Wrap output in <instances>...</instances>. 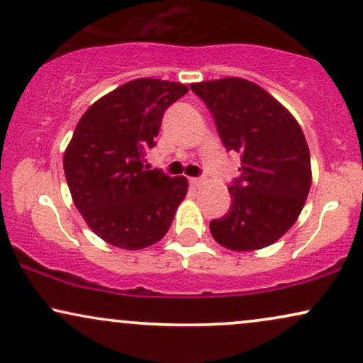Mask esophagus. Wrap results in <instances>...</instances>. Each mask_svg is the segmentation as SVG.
I'll use <instances>...</instances> for the list:
<instances>
[{
    "label": "esophagus",
    "mask_w": 363,
    "mask_h": 363,
    "mask_svg": "<svg viewBox=\"0 0 363 363\" xmlns=\"http://www.w3.org/2000/svg\"><path fill=\"white\" fill-rule=\"evenodd\" d=\"M190 185L194 186V189H196V186H200L202 185V178H190Z\"/></svg>",
    "instance_id": "obj_1"
}]
</instances>
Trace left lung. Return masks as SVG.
Segmentation results:
<instances>
[{
  "mask_svg": "<svg viewBox=\"0 0 363 363\" xmlns=\"http://www.w3.org/2000/svg\"><path fill=\"white\" fill-rule=\"evenodd\" d=\"M190 87L212 113L225 150L240 155L229 212L210 222L213 239L239 252L274 244L296 222L311 186L305 134L281 102L249 80Z\"/></svg>",
  "mask_w": 363,
  "mask_h": 363,
  "instance_id": "obj_1",
  "label": "left lung"
}]
</instances>
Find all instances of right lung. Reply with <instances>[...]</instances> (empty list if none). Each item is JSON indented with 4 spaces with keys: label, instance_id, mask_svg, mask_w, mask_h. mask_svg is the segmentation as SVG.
<instances>
[{
    "label": "right lung",
    "instance_id": "1",
    "mask_svg": "<svg viewBox=\"0 0 363 363\" xmlns=\"http://www.w3.org/2000/svg\"><path fill=\"white\" fill-rule=\"evenodd\" d=\"M189 92L160 79H136L106 94L86 111L64 155L75 207L96 235L138 250L163 239L185 199V177L146 169L164 111Z\"/></svg>",
    "mask_w": 363,
    "mask_h": 363
}]
</instances>
